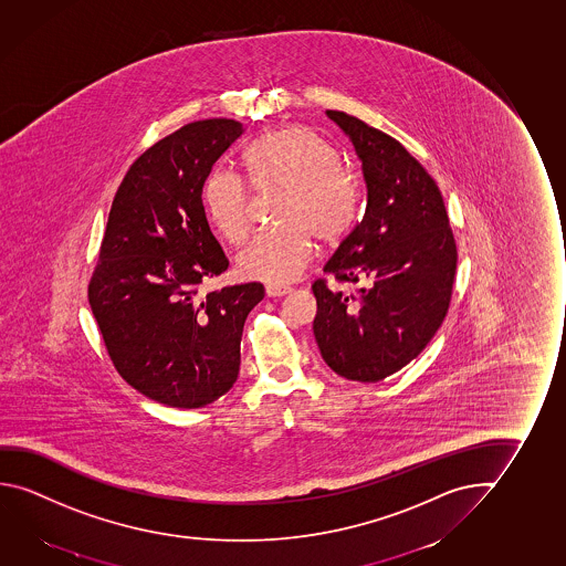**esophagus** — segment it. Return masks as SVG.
Listing matches in <instances>:
<instances>
[{"instance_id": "obj_1", "label": "esophagus", "mask_w": 566, "mask_h": 566, "mask_svg": "<svg viewBox=\"0 0 566 566\" xmlns=\"http://www.w3.org/2000/svg\"><path fill=\"white\" fill-rule=\"evenodd\" d=\"M292 292V287L282 286V284H266V296L269 297H280L286 296Z\"/></svg>"}]
</instances>
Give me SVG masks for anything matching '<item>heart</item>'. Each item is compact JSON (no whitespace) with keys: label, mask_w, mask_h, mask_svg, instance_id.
I'll list each match as a JSON object with an SVG mask.
<instances>
[{"label":"heart","mask_w":566,"mask_h":566,"mask_svg":"<svg viewBox=\"0 0 566 566\" xmlns=\"http://www.w3.org/2000/svg\"><path fill=\"white\" fill-rule=\"evenodd\" d=\"M249 180L259 191H282L274 206L280 227L254 237L237 256L244 279L290 282L314 259L315 237L337 244L360 208L355 176L340 168L337 150L304 125L264 133L244 148ZM209 223L227 243L251 233L252 193L241 176L216 170L203 188Z\"/></svg>","instance_id":"b5f03b06"}]
</instances>
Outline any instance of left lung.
<instances>
[{
    "label": "left lung",
    "instance_id": "left-lung-1",
    "mask_svg": "<svg viewBox=\"0 0 566 566\" xmlns=\"http://www.w3.org/2000/svg\"><path fill=\"white\" fill-rule=\"evenodd\" d=\"M363 160L366 209L315 280V340L331 370L357 382L398 373L441 327L457 270L443 196L400 140L345 112H325Z\"/></svg>",
    "mask_w": 566,
    "mask_h": 566
}]
</instances>
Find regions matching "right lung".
<instances>
[{
	"label": "right lung",
	"mask_w": 566,
	"mask_h": 566,
	"mask_svg": "<svg viewBox=\"0 0 566 566\" xmlns=\"http://www.w3.org/2000/svg\"><path fill=\"white\" fill-rule=\"evenodd\" d=\"M235 119L184 125L147 148L115 193L87 300L123 380L170 408H203L231 390L259 282L201 296L229 266L209 229L203 184L243 135Z\"/></svg>",
	"instance_id": "add662e5"
}]
</instances>
